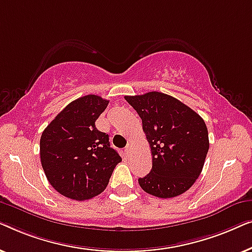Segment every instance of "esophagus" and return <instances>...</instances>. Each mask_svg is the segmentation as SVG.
<instances>
[{
  "instance_id": "1",
  "label": "esophagus",
  "mask_w": 252,
  "mask_h": 252,
  "mask_svg": "<svg viewBox=\"0 0 252 252\" xmlns=\"http://www.w3.org/2000/svg\"><path fill=\"white\" fill-rule=\"evenodd\" d=\"M130 148H132V146H130V144L128 143V144H127V146L125 147V149H124V153H125L126 156H128V155L130 154Z\"/></svg>"
}]
</instances>
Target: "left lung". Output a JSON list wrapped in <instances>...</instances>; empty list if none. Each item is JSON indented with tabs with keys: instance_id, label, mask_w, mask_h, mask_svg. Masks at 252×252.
<instances>
[{
	"instance_id": "obj_1",
	"label": "left lung",
	"mask_w": 252,
	"mask_h": 252,
	"mask_svg": "<svg viewBox=\"0 0 252 252\" xmlns=\"http://www.w3.org/2000/svg\"><path fill=\"white\" fill-rule=\"evenodd\" d=\"M142 119L151 148L153 167L139 179L148 194L172 198L187 191L204 166L209 134L198 113L173 96L159 92L125 96Z\"/></svg>"
}]
</instances>
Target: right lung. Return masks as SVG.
<instances>
[{"label": "right lung", "instance_id": "obj_1", "mask_svg": "<svg viewBox=\"0 0 252 252\" xmlns=\"http://www.w3.org/2000/svg\"><path fill=\"white\" fill-rule=\"evenodd\" d=\"M109 101L86 95L67 104L42 132L40 158L49 184L65 197L86 201L101 194L122 157L95 122Z\"/></svg>", "mask_w": 252, "mask_h": 252}]
</instances>
